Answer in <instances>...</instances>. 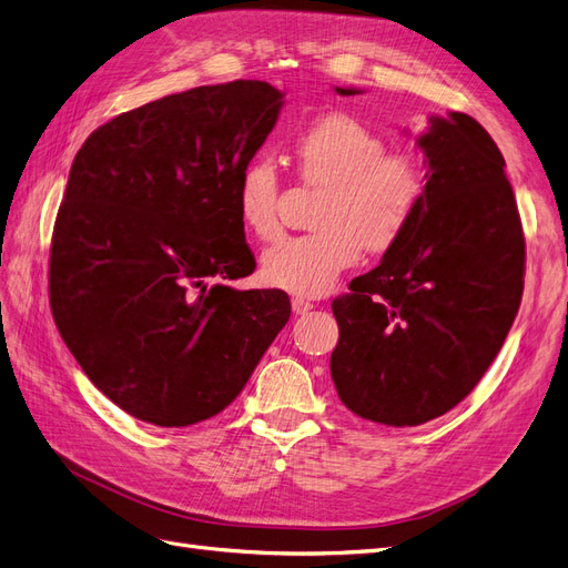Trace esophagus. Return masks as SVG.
Instances as JSON below:
<instances>
[{"mask_svg":"<svg viewBox=\"0 0 568 568\" xmlns=\"http://www.w3.org/2000/svg\"><path fill=\"white\" fill-rule=\"evenodd\" d=\"M291 311H294L296 315H305L307 311H313V303L303 296H296V298H291Z\"/></svg>","mask_w":568,"mask_h":568,"instance_id":"esophagus-1","label":"esophagus"}]
</instances>
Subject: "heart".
<instances>
[{"instance_id":"1","label":"heart","mask_w":568,"mask_h":568,"mask_svg":"<svg viewBox=\"0 0 568 568\" xmlns=\"http://www.w3.org/2000/svg\"><path fill=\"white\" fill-rule=\"evenodd\" d=\"M305 182L324 184L317 230L288 236L263 255L267 284L298 296L329 291L353 267L363 246L390 248L415 217L424 180L415 159L384 151V142L357 118L332 113L307 128L294 144ZM234 203L244 227L263 242L280 234V178L255 159L236 180Z\"/></svg>"}]
</instances>
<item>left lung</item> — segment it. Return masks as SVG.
Returning <instances> with one entry per match:
<instances>
[{
    "label": "left lung",
    "instance_id": "obj_1",
    "mask_svg": "<svg viewBox=\"0 0 568 568\" xmlns=\"http://www.w3.org/2000/svg\"><path fill=\"white\" fill-rule=\"evenodd\" d=\"M417 146L426 184L415 217L332 303L338 398L386 426L424 424L467 398L524 294V230L493 136L467 113L432 115Z\"/></svg>",
    "mask_w": 568,
    "mask_h": 568
}]
</instances>
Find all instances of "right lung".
Masks as SVG:
<instances>
[{
  "label": "right lung",
  "instance_id": "obj_1",
  "mask_svg": "<svg viewBox=\"0 0 568 568\" xmlns=\"http://www.w3.org/2000/svg\"><path fill=\"white\" fill-rule=\"evenodd\" d=\"M263 80L205 84L97 128L68 175L49 301L68 351L128 415L156 426L215 417L288 322L255 270L234 189L277 123Z\"/></svg>",
  "mask_w": 568,
  "mask_h": 568
}]
</instances>
